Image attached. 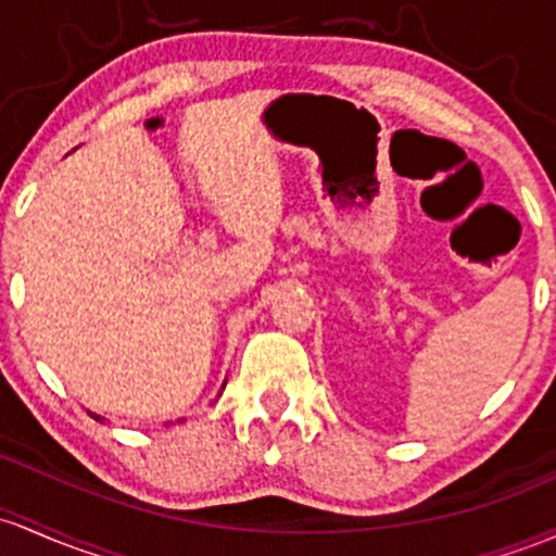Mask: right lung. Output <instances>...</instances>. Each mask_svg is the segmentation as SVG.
Listing matches in <instances>:
<instances>
[{
    "label": "right lung",
    "instance_id": "right-lung-1",
    "mask_svg": "<svg viewBox=\"0 0 556 556\" xmlns=\"http://www.w3.org/2000/svg\"><path fill=\"white\" fill-rule=\"evenodd\" d=\"M224 386H227V382H224ZM91 417H94V419H100V422H102V417H97V414H91Z\"/></svg>",
    "mask_w": 556,
    "mask_h": 556
}]
</instances>
